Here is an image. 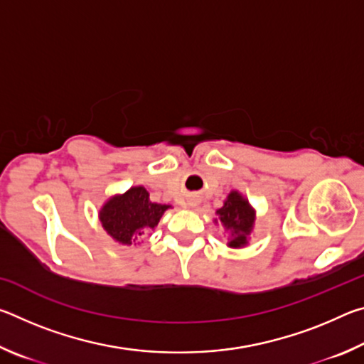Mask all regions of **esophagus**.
Masks as SVG:
<instances>
[{"instance_id":"34e87169","label":"esophagus","mask_w":364,"mask_h":364,"mask_svg":"<svg viewBox=\"0 0 364 364\" xmlns=\"http://www.w3.org/2000/svg\"><path fill=\"white\" fill-rule=\"evenodd\" d=\"M191 205H193V204H191Z\"/></svg>"}]
</instances>
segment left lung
I'll return each mask as SVG.
<instances>
[{
    "label": "left lung",
    "mask_w": 364,
    "mask_h": 364,
    "mask_svg": "<svg viewBox=\"0 0 364 364\" xmlns=\"http://www.w3.org/2000/svg\"><path fill=\"white\" fill-rule=\"evenodd\" d=\"M217 217L213 223H220L225 228L228 232V247L242 249L249 245L257 215L247 197L237 189H231L223 202V207L217 210Z\"/></svg>",
    "instance_id": "8db88e82"
}]
</instances>
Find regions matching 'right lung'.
Segmentation results:
<instances>
[{"label": "right lung", "mask_w": 364, "mask_h": 364, "mask_svg": "<svg viewBox=\"0 0 364 364\" xmlns=\"http://www.w3.org/2000/svg\"><path fill=\"white\" fill-rule=\"evenodd\" d=\"M167 204H157L149 199L144 186H132L125 193L110 196L100 208L101 225L112 241L120 245H136L147 231L156 230Z\"/></svg>", "instance_id": "obj_1"}]
</instances>
